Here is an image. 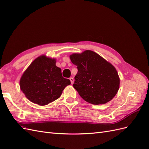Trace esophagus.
I'll return each instance as SVG.
<instances>
[{
    "instance_id": "1",
    "label": "esophagus",
    "mask_w": 149,
    "mask_h": 149,
    "mask_svg": "<svg viewBox=\"0 0 149 149\" xmlns=\"http://www.w3.org/2000/svg\"><path fill=\"white\" fill-rule=\"evenodd\" d=\"M70 82H71V84H72L74 83V79L73 78V77H70Z\"/></svg>"
}]
</instances>
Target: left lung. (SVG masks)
Masks as SVG:
<instances>
[{
  "instance_id": "8db88e82",
  "label": "left lung",
  "mask_w": 149,
  "mask_h": 149,
  "mask_svg": "<svg viewBox=\"0 0 149 149\" xmlns=\"http://www.w3.org/2000/svg\"><path fill=\"white\" fill-rule=\"evenodd\" d=\"M70 58L78 70L73 87L84 100L98 105L106 103L115 96L120 79L111 63L91 50L75 53Z\"/></svg>"
}]
</instances>
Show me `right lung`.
Here are the masks:
<instances>
[{
  "label": "right lung",
  "instance_id": "obj_1",
  "mask_svg": "<svg viewBox=\"0 0 149 149\" xmlns=\"http://www.w3.org/2000/svg\"><path fill=\"white\" fill-rule=\"evenodd\" d=\"M55 63V59L41 56L24 72L20 87L29 101L41 106L48 104L60 97L65 87L70 84Z\"/></svg>",
  "mask_w": 149,
  "mask_h": 149
}]
</instances>
